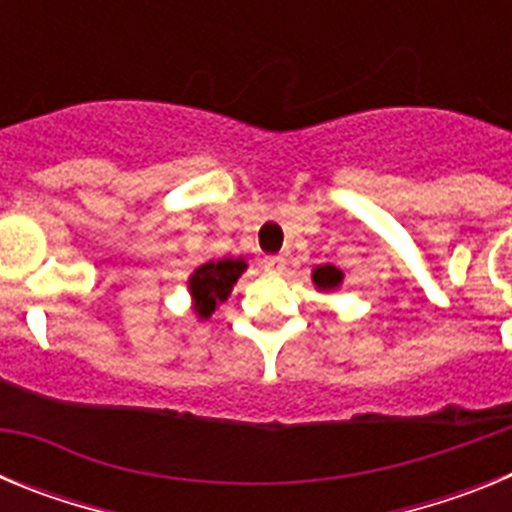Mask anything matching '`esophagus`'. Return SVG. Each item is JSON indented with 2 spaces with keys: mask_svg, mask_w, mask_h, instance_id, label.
I'll return each mask as SVG.
<instances>
[{
  "mask_svg": "<svg viewBox=\"0 0 512 512\" xmlns=\"http://www.w3.org/2000/svg\"><path fill=\"white\" fill-rule=\"evenodd\" d=\"M284 266H287V259L284 256H266L264 259V269L266 271H284Z\"/></svg>",
  "mask_w": 512,
  "mask_h": 512,
  "instance_id": "esophagus-1",
  "label": "esophagus"
}]
</instances>
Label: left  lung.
<instances>
[{"label":"left lung","mask_w":512,"mask_h":512,"mask_svg":"<svg viewBox=\"0 0 512 512\" xmlns=\"http://www.w3.org/2000/svg\"><path fill=\"white\" fill-rule=\"evenodd\" d=\"M341 279H343V274L341 271L336 269V266H330V264H325V266H318V269L312 271V282H315V287L318 289H336L338 284H341Z\"/></svg>","instance_id":"8db88e82"}]
</instances>
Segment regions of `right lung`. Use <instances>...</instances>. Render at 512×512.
Segmentation results:
<instances>
[{
  "label": "right lung",
  "mask_w": 512,
  "mask_h": 512,
  "mask_svg": "<svg viewBox=\"0 0 512 512\" xmlns=\"http://www.w3.org/2000/svg\"><path fill=\"white\" fill-rule=\"evenodd\" d=\"M243 271H246V261L243 259H223V261H207L200 269L194 271L189 279V289L197 302V315L200 318H210V312H215L217 302L228 300L230 289L238 282Z\"/></svg>",
  "instance_id": "add662e5"
}]
</instances>
